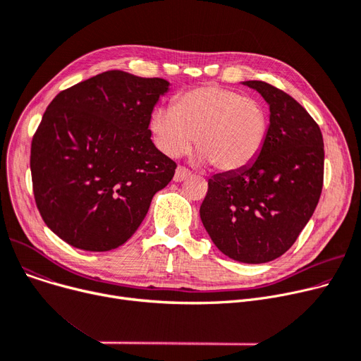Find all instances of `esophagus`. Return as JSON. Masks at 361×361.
Wrapping results in <instances>:
<instances>
[{"instance_id": "esophagus-1", "label": "esophagus", "mask_w": 361, "mask_h": 361, "mask_svg": "<svg viewBox=\"0 0 361 361\" xmlns=\"http://www.w3.org/2000/svg\"><path fill=\"white\" fill-rule=\"evenodd\" d=\"M192 176V173L190 171H188L187 168H184V166H178L177 169H176V174H174V181H177V183H180V181H184V180H187L188 177Z\"/></svg>"}]
</instances>
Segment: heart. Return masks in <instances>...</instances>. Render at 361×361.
I'll list each match as a JSON object with an SVG mask.
<instances>
[{
	"label": "heart",
	"instance_id": "b5f03b06",
	"mask_svg": "<svg viewBox=\"0 0 361 361\" xmlns=\"http://www.w3.org/2000/svg\"><path fill=\"white\" fill-rule=\"evenodd\" d=\"M268 127V112L257 99L219 85L183 92L173 108L157 106L149 117L152 139L165 157H183L195 142L199 162H211L222 173L250 166Z\"/></svg>",
	"mask_w": 361,
	"mask_h": 361
}]
</instances>
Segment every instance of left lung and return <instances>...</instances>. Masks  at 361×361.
I'll return each mask as SVG.
<instances>
[{"label": "left lung", "mask_w": 361, "mask_h": 361, "mask_svg": "<svg viewBox=\"0 0 361 361\" xmlns=\"http://www.w3.org/2000/svg\"><path fill=\"white\" fill-rule=\"evenodd\" d=\"M243 85L269 105L268 136L250 166L207 181L200 219L225 256L267 263L291 247L316 209L324 185V137L288 93L260 80Z\"/></svg>", "instance_id": "1"}]
</instances>
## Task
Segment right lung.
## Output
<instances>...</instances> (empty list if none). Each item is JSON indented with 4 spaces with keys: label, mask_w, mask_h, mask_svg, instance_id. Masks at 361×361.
Instances as JSON below:
<instances>
[{
    "label": "right lung",
    "mask_w": 361,
    "mask_h": 361,
    "mask_svg": "<svg viewBox=\"0 0 361 361\" xmlns=\"http://www.w3.org/2000/svg\"><path fill=\"white\" fill-rule=\"evenodd\" d=\"M168 87L159 78L111 70L48 105L30 149L33 195L48 228L73 247H120L173 180L177 165L149 131L150 112Z\"/></svg>",
    "instance_id": "add662e5"
}]
</instances>
